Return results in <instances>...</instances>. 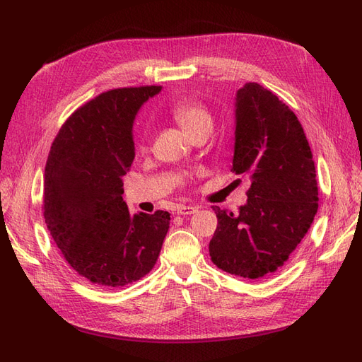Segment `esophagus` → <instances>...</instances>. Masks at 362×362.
I'll list each match as a JSON object with an SVG mask.
<instances>
[{
  "mask_svg": "<svg viewBox=\"0 0 362 362\" xmlns=\"http://www.w3.org/2000/svg\"><path fill=\"white\" fill-rule=\"evenodd\" d=\"M196 211H198V208L192 206V205H178L177 206V214H181V216H190V214H194Z\"/></svg>",
  "mask_w": 362,
  "mask_h": 362,
  "instance_id": "obj_1",
  "label": "esophagus"
}]
</instances>
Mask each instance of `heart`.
<instances>
[{
  "label": "heart",
  "mask_w": 362,
  "mask_h": 362,
  "mask_svg": "<svg viewBox=\"0 0 362 362\" xmlns=\"http://www.w3.org/2000/svg\"><path fill=\"white\" fill-rule=\"evenodd\" d=\"M172 119L177 122L185 133L192 137L199 133H210L213 128V116L206 105L196 98H180L169 107ZM139 148L141 152L148 151L146 139H140Z\"/></svg>",
  "instance_id": "b5f03b06"
}]
</instances>
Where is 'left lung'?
I'll list each match as a JSON object with an SVG mask.
<instances>
[{
	"label": "left lung",
	"mask_w": 362,
	"mask_h": 362,
	"mask_svg": "<svg viewBox=\"0 0 362 362\" xmlns=\"http://www.w3.org/2000/svg\"><path fill=\"white\" fill-rule=\"evenodd\" d=\"M233 172L250 180L247 202L237 214L213 206L210 257L223 272L258 279L284 266L319 208L313 152L299 119L258 83L237 90Z\"/></svg>",
	"instance_id": "8db88e82"
}]
</instances>
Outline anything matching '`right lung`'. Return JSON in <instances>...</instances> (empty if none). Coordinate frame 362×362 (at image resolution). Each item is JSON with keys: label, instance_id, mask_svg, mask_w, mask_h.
<instances>
[{"label": "right lung", "instance_id": "1", "mask_svg": "<svg viewBox=\"0 0 362 362\" xmlns=\"http://www.w3.org/2000/svg\"><path fill=\"white\" fill-rule=\"evenodd\" d=\"M161 86L98 95L66 119L43 175V217L68 264L96 286L124 287L156 266L170 214H131L122 177L134 160L133 122Z\"/></svg>", "mask_w": 362, "mask_h": 362}]
</instances>
